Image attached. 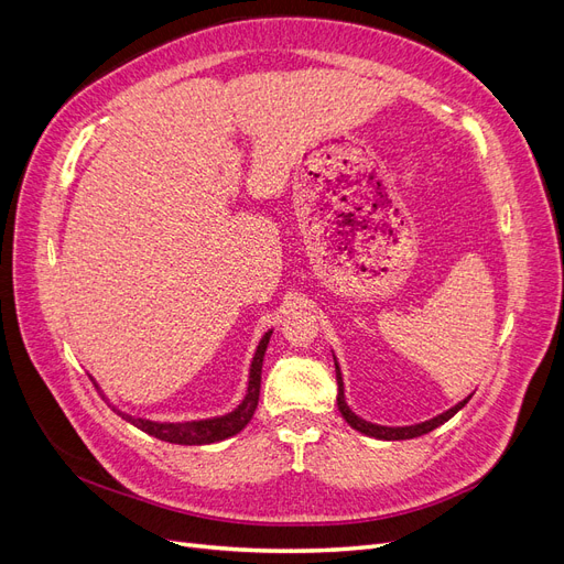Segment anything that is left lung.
Here are the masks:
<instances>
[{"mask_svg": "<svg viewBox=\"0 0 564 564\" xmlns=\"http://www.w3.org/2000/svg\"><path fill=\"white\" fill-rule=\"evenodd\" d=\"M334 367H336V381H338L336 404H338L340 416H344V419L348 421L350 429L360 431V433H365V435H369V437H377V440H412V437L431 433V431L437 429V425L447 423V421L458 412V409H464V406L468 404V400H470V395H468L466 400H460L458 404H454L452 409H447V412H442V414L433 416L431 421H423V423H414V425H379V423H371V421L360 419V416H357V414L352 412V409L348 406L346 395H344V377H340V367H338V362H336V357H334Z\"/></svg>", "mask_w": 564, "mask_h": 564, "instance_id": "8db88e82", "label": "left lung"}]
</instances>
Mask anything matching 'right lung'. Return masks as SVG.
Here are the masks:
<instances>
[{
    "instance_id": "add662e5",
    "label": "right lung",
    "mask_w": 564,
    "mask_h": 564,
    "mask_svg": "<svg viewBox=\"0 0 564 564\" xmlns=\"http://www.w3.org/2000/svg\"><path fill=\"white\" fill-rule=\"evenodd\" d=\"M270 334H272V329L263 334L259 348H256V352H253L251 369H249V386H247L245 400L237 404L232 412H228L224 416L202 419V421H183V423H166V421H150V419L131 416L127 412H119L117 406L110 404L112 412H117L124 421L135 425V429H141L143 433L158 437V440H164V442H172V445H212V442H220V440H226V437H232V435H237V433L245 429V425L251 421L256 406H259L261 369H263V355H265V348H268Z\"/></svg>"
}]
</instances>
